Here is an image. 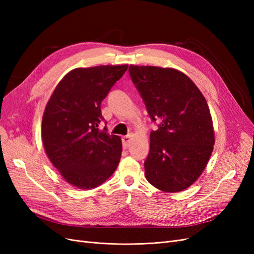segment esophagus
<instances>
[{"label":"esophagus","mask_w":254,"mask_h":254,"mask_svg":"<svg viewBox=\"0 0 254 254\" xmlns=\"http://www.w3.org/2000/svg\"><path fill=\"white\" fill-rule=\"evenodd\" d=\"M130 142H131V135H125V136L122 137L123 147H124V148H128Z\"/></svg>","instance_id":"1"}]
</instances>
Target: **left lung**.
I'll return each mask as SVG.
<instances>
[{
    "label": "left lung",
    "mask_w": 254,
    "mask_h": 254,
    "mask_svg": "<svg viewBox=\"0 0 254 254\" xmlns=\"http://www.w3.org/2000/svg\"><path fill=\"white\" fill-rule=\"evenodd\" d=\"M132 82L158 130L150 132L145 176L155 188L176 193L205 168L215 143L209 106L190 77L172 67L129 65Z\"/></svg>",
    "instance_id": "left-lung-1"
}]
</instances>
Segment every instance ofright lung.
I'll return each mask as SVG.
<instances>
[{
  "instance_id": "add662e5",
  "label": "right lung",
  "mask_w": 254,
  "mask_h": 254,
  "mask_svg": "<svg viewBox=\"0 0 254 254\" xmlns=\"http://www.w3.org/2000/svg\"><path fill=\"white\" fill-rule=\"evenodd\" d=\"M124 65L78 67L59 81L42 118V142L64 180L81 190L101 186L117 170L122 141L110 135L101 104L124 73Z\"/></svg>"
}]
</instances>
